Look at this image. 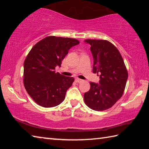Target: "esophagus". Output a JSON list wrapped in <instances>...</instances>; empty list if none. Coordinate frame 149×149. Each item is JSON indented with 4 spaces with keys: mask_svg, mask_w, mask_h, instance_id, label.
<instances>
[{
    "mask_svg": "<svg viewBox=\"0 0 149 149\" xmlns=\"http://www.w3.org/2000/svg\"><path fill=\"white\" fill-rule=\"evenodd\" d=\"M75 81L77 82V83H81L83 82V80L81 79H79V78H75Z\"/></svg>",
    "mask_w": 149,
    "mask_h": 149,
    "instance_id": "obj_1",
    "label": "esophagus"
}]
</instances>
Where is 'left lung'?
Instances as JSON below:
<instances>
[{"instance_id": "1", "label": "left lung", "mask_w": 149, "mask_h": 149, "mask_svg": "<svg viewBox=\"0 0 149 149\" xmlns=\"http://www.w3.org/2000/svg\"><path fill=\"white\" fill-rule=\"evenodd\" d=\"M85 42L91 45L93 72L100 74L99 84L90 82V89L84 94L85 102L94 110H107L122 97L128 77L127 69L119 50L110 42L97 39Z\"/></svg>"}]
</instances>
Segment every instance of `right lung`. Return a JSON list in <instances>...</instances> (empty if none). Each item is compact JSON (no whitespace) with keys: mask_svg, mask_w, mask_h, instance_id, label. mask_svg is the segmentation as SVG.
Instances as JSON below:
<instances>
[{"mask_svg":"<svg viewBox=\"0 0 149 149\" xmlns=\"http://www.w3.org/2000/svg\"><path fill=\"white\" fill-rule=\"evenodd\" d=\"M79 44L72 38L49 36L35 44L24 64V84L27 93L37 104L54 107L64 100L74 79L55 72L57 65L73 46Z\"/></svg>","mask_w":149,"mask_h":149,"instance_id":"add662e5","label":"right lung"}]
</instances>
